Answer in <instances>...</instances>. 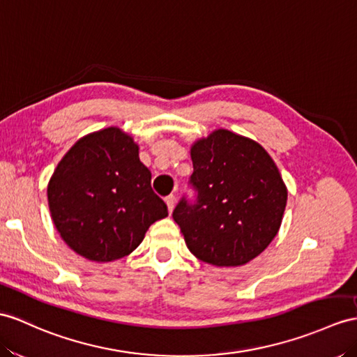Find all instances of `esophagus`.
Listing matches in <instances>:
<instances>
[{
	"label": "esophagus",
	"mask_w": 357,
	"mask_h": 357,
	"mask_svg": "<svg viewBox=\"0 0 357 357\" xmlns=\"http://www.w3.org/2000/svg\"><path fill=\"white\" fill-rule=\"evenodd\" d=\"M165 203H167V206H168V211H169V213L174 211V207H176V197L174 195H168L167 198H165Z\"/></svg>",
	"instance_id": "34e87169"
}]
</instances>
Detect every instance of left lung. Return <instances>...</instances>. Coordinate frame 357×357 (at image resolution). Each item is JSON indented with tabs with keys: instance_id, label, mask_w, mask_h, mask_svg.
<instances>
[{
	"instance_id": "left-lung-1",
	"label": "left lung",
	"mask_w": 357,
	"mask_h": 357,
	"mask_svg": "<svg viewBox=\"0 0 357 357\" xmlns=\"http://www.w3.org/2000/svg\"><path fill=\"white\" fill-rule=\"evenodd\" d=\"M198 190L195 204L181 199L172 218L197 259L241 266L271 244L282 225L288 189L262 145L218 128L190 146Z\"/></svg>"
}]
</instances>
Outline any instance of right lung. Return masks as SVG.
I'll return each instance as SVG.
<instances>
[{"label": "right lung", "mask_w": 357, "mask_h": 357, "mask_svg": "<svg viewBox=\"0 0 357 357\" xmlns=\"http://www.w3.org/2000/svg\"><path fill=\"white\" fill-rule=\"evenodd\" d=\"M47 195L60 238L93 262L128 256L150 225L168 216L139 145L119 127L78 139L56 167Z\"/></svg>", "instance_id": "right-lung-1"}]
</instances>
